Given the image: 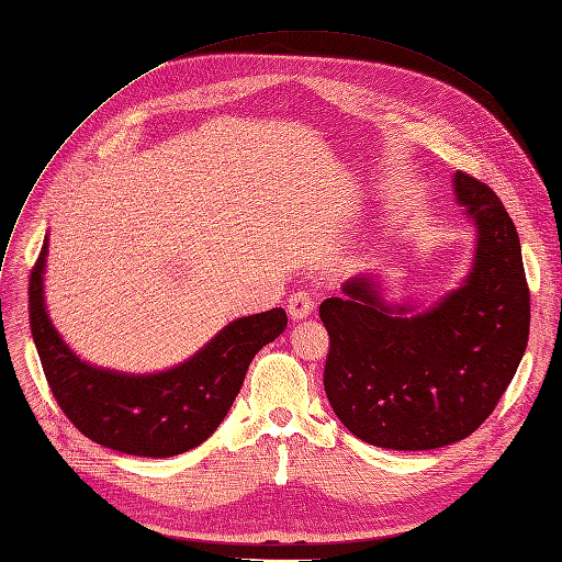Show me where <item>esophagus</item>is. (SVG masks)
Segmentation results:
<instances>
[{
	"label": "esophagus",
	"mask_w": 562,
	"mask_h": 562,
	"mask_svg": "<svg viewBox=\"0 0 562 562\" xmlns=\"http://www.w3.org/2000/svg\"><path fill=\"white\" fill-rule=\"evenodd\" d=\"M314 312V300L308 293H293L288 297V314L293 321H304L306 316H312Z\"/></svg>",
	"instance_id": "obj_1"
}]
</instances>
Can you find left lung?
Instances as JSON below:
<instances>
[{"mask_svg": "<svg viewBox=\"0 0 562 562\" xmlns=\"http://www.w3.org/2000/svg\"><path fill=\"white\" fill-rule=\"evenodd\" d=\"M476 244L470 272L430 306L389 302L379 274H358L321 304L330 335L325 393L337 418L379 449L428 451L470 437L491 416L526 353L530 293L518 232L499 198L453 173Z\"/></svg>", "mask_w": 562, "mask_h": 562, "instance_id": "left-lung-1", "label": "left lung"}]
</instances>
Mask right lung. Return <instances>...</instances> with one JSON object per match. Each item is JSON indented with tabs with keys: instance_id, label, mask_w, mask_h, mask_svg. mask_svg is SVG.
I'll use <instances>...</instances> for the list:
<instances>
[{
	"instance_id": "right-lung-1",
	"label": "right lung",
	"mask_w": 562,
	"mask_h": 562,
	"mask_svg": "<svg viewBox=\"0 0 562 562\" xmlns=\"http://www.w3.org/2000/svg\"><path fill=\"white\" fill-rule=\"evenodd\" d=\"M48 237L30 277V327L50 391L67 418L106 449L171 458L200 447L227 416L250 360L288 325L281 306L227 323L198 353L162 372L127 374L76 356L44 297Z\"/></svg>"
}]
</instances>
